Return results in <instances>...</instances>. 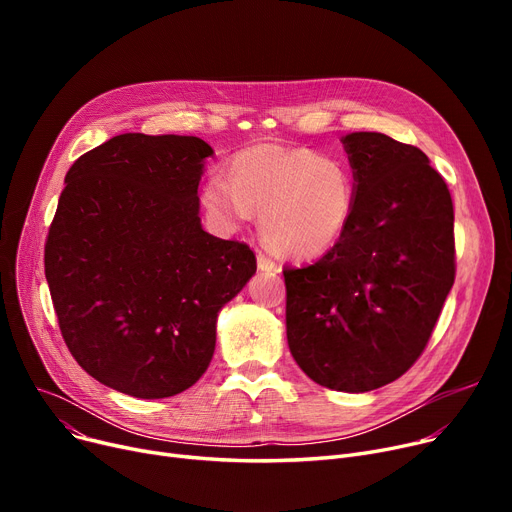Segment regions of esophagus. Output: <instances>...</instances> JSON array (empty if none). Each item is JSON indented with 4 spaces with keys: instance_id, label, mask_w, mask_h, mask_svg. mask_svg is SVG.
<instances>
[{
    "instance_id": "1",
    "label": "esophagus",
    "mask_w": 512,
    "mask_h": 512,
    "mask_svg": "<svg viewBox=\"0 0 512 512\" xmlns=\"http://www.w3.org/2000/svg\"><path fill=\"white\" fill-rule=\"evenodd\" d=\"M257 267H259V270L261 272H276L278 270V263L270 257V255H267V253H257Z\"/></svg>"
}]
</instances>
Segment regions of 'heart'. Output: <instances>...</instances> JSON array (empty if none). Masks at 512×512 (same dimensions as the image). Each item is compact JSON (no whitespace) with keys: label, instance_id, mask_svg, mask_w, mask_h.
Listing matches in <instances>:
<instances>
[{"label":"heart","instance_id":"heart-1","mask_svg":"<svg viewBox=\"0 0 512 512\" xmlns=\"http://www.w3.org/2000/svg\"><path fill=\"white\" fill-rule=\"evenodd\" d=\"M201 203L220 230L234 232L261 211V234L276 253L313 259L346 232L357 205L355 176L338 157L313 149L257 145L211 174Z\"/></svg>","mask_w":512,"mask_h":512}]
</instances>
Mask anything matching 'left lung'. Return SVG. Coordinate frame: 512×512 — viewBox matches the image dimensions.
<instances>
[{"label": "left lung", "mask_w": 512, "mask_h": 512, "mask_svg": "<svg viewBox=\"0 0 512 512\" xmlns=\"http://www.w3.org/2000/svg\"><path fill=\"white\" fill-rule=\"evenodd\" d=\"M353 220L307 267H284L286 338L299 367L340 392L382 388L425 351L454 284V209L427 155L382 132L342 137Z\"/></svg>", "instance_id": "left-lung-1"}]
</instances>
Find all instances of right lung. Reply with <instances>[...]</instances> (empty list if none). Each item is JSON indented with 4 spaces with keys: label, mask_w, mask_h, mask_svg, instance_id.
I'll list each match as a JSON object with an SVG mask.
<instances>
[{
    "label": "right lung",
    "mask_w": 512,
    "mask_h": 512,
    "mask_svg": "<svg viewBox=\"0 0 512 512\" xmlns=\"http://www.w3.org/2000/svg\"><path fill=\"white\" fill-rule=\"evenodd\" d=\"M199 137L126 132L66 174L45 242V278L68 351L134 398L191 388L211 363L215 321L257 270L238 240L201 228Z\"/></svg>",
    "instance_id": "add662e5"
}]
</instances>
